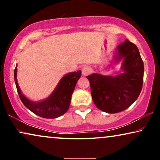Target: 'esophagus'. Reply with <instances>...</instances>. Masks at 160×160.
Instances as JSON below:
<instances>
[{
    "instance_id": "34e87169",
    "label": "esophagus",
    "mask_w": 160,
    "mask_h": 160,
    "mask_svg": "<svg viewBox=\"0 0 160 160\" xmlns=\"http://www.w3.org/2000/svg\"><path fill=\"white\" fill-rule=\"evenodd\" d=\"M91 72H92L91 68L89 66H87H87H84V68H82V75L84 76H88L89 74L91 73Z\"/></svg>"
}]
</instances>
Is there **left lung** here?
<instances>
[{"label": "left lung", "instance_id": "8db88e82", "mask_svg": "<svg viewBox=\"0 0 160 160\" xmlns=\"http://www.w3.org/2000/svg\"><path fill=\"white\" fill-rule=\"evenodd\" d=\"M117 49L116 62L123 59L122 73L116 76L98 73L87 76L94 103L100 110L109 113L129 108L138 98L143 82V62L136 45L126 39Z\"/></svg>", "mask_w": 160, "mask_h": 160}]
</instances>
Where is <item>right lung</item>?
Wrapping results in <instances>:
<instances>
[{"label": "right lung", "mask_w": 160, "mask_h": 160, "mask_svg": "<svg viewBox=\"0 0 160 160\" xmlns=\"http://www.w3.org/2000/svg\"><path fill=\"white\" fill-rule=\"evenodd\" d=\"M17 66L14 69V81L19 96L22 103L35 114L46 119H54L64 114L68 110L71 95L82 71L72 72L63 76L51 95L47 99L33 102L22 93L17 78Z\"/></svg>", "instance_id": "obj_1"}]
</instances>
